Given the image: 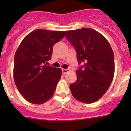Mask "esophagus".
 <instances>
[{"mask_svg": "<svg viewBox=\"0 0 131 131\" xmlns=\"http://www.w3.org/2000/svg\"><path fill=\"white\" fill-rule=\"evenodd\" d=\"M62 73L63 74H67L68 73V71H69V70L66 69H62Z\"/></svg>", "mask_w": 131, "mask_h": 131, "instance_id": "34e87169", "label": "esophagus"}]
</instances>
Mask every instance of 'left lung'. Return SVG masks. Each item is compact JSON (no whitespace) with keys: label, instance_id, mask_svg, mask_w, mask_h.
Returning a JSON list of instances; mask_svg holds the SVG:
<instances>
[{"label":"left lung","instance_id":"1","mask_svg":"<svg viewBox=\"0 0 131 131\" xmlns=\"http://www.w3.org/2000/svg\"><path fill=\"white\" fill-rule=\"evenodd\" d=\"M66 37L77 51V80L70 85L72 95L84 103H92L104 95L114 79V55L110 43L95 30L83 28L66 31ZM83 69H82V68Z\"/></svg>","mask_w":131,"mask_h":131}]
</instances>
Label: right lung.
I'll return each instance as SVG.
<instances>
[{
	"mask_svg": "<svg viewBox=\"0 0 131 131\" xmlns=\"http://www.w3.org/2000/svg\"><path fill=\"white\" fill-rule=\"evenodd\" d=\"M64 37V31L37 29L19 44L14 57L13 78L27 101L39 105L52 97L62 70L45 63L51 59L53 45Z\"/></svg>",
	"mask_w": 131,
	"mask_h": 131,
	"instance_id": "right-lung-1",
	"label": "right lung"
}]
</instances>
